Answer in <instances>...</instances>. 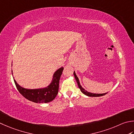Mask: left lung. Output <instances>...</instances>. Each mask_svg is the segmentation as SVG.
I'll list each match as a JSON object with an SVG mask.
<instances>
[{"mask_svg": "<svg viewBox=\"0 0 134 134\" xmlns=\"http://www.w3.org/2000/svg\"><path fill=\"white\" fill-rule=\"evenodd\" d=\"M74 75L75 77V78L76 81H77V82L78 83V87H79V88L80 89L81 91L82 92L85 94V95L86 96H90V97H99V96H103L104 95H106V93H100V94H97V93H90L89 92L86 91L85 90H84L82 86H81V85H80V81L79 80H78V78L77 77V76L75 74V71L74 72Z\"/></svg>", "mask_w": 134, "mask_h": 134, "instance_id": "1", "label": "left lung"}]
</instances>
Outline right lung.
<instances>
[{"label":"right lung","mask_w":134,"mask_h":134,"mask_svg":"<svg viewBox=\"0 0 134 134\" xmlns=\"http://www.w3.org/2000/svg\"><path fill=\"white\" fill-rule=\"evenodd\" d=\"M63 69L61 67L54 72L51 84L44 88L28 90L20 86L14 79V81L19 92L28 100L35 103H48L53 100L58 93L59 81Z\"/></svg>","instance_id":"add662e5"}]
</instances>
